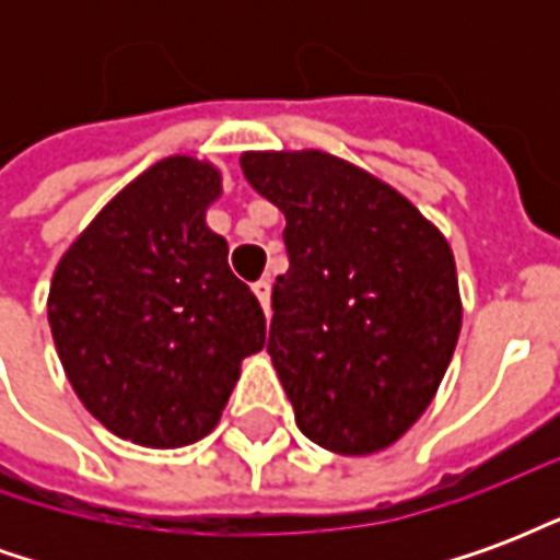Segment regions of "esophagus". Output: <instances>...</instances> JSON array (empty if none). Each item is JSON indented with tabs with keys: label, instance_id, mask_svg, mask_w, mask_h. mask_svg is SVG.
Instances as JSON below:
<instances>
[{
	"label": "esophagus",
	"instance_id": "obj_1",
	"mask_svg": "<svg viewBox=\"0 0 560 560\" xmlns=\"http://www.w3.org/2000/svg\"><path fill=\"white\" fill-rule=\"evenodd\" d=\"M252 291H255V296L260 300V305H264V312L269 315V293H272V284H269V279H260L252 284Z\"/></svg>",
	"mask_w": 560,
	"mask_h": 560
}]
</instances>
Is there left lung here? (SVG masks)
Instances as JSON below:
<instances>
[{"label": "left lung", "mask_w": 560, "mask_h": 560, "mask_svg": "<svg viewBox=\"0 0 560 560\" xmlns=\"http://www.w3.org/2000/svg\"><path fill=\"white\" fill-rule=\"evenodd\" d=\"M284 212L291 267L272 288L267 351L300 432L341 456L396 444L432 405L462 329L444 233L351 161L320 149L243 152Z\"/></svg>", "instance_id": "8db88e82"}]
</instances>
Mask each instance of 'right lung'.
Segmentation results:
<instances>
[{"instance_id": "add662e5", "label": "right lung", "mask_w": 560, "mask_h": 560, "mask_svg": "<svg viewBox=\"0 0 560 560\" xmlns=\"http://www.w3.org/2000/svg\"><path fill=\"white\" fill-rule=\"evenodd\" d=\"M221 171L171 155L128 183L71 243L47 320L83 408L131 444L173 450L215 429L267 317L207 228Z\"/></svg>"}]
</instances>
